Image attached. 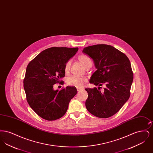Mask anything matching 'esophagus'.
I'll use <instances>...</instances> for the list:
<instances>
[{"instance_id":"34e87169","label":"esophagus","mask_w":153,"mask_h":153,"mask_svg":"<svg viewBox=\"0 0 153 153\" xmlns=\"http://www.w3.org/2000/svg\"><path fill=\"white\" fill-rule=\"evenodd\" d=\"M77 91H78V92H80V91H82V90H83V89H82V88H77Z\"/></svg>"}]
</instances>
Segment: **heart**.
<instances>
[{"label":"heart","mask_w":153,"mask_h":153,"mask_svg":"<svg viewBox=\"0 0 153 153\" xmlns=\"http://www.w3.org/2000/svg\"><path fill=\"white\" fill-rule=\"evenodd\" d=\"M78 59L80 61V62L82 64V65L84 66L85 68L89 65L92 64V61L91 58L87 55L80 54V56H79L78 57ZM71 65V60H68L66 62L65 67H64V71L66 73L69 72ZM86 81H87L86 78L75 76H71L69 77L66 80V82L68 85L77 88L82 87L85 84Z\"/></svg>","instance_id":"obj_1"}]
</instances>
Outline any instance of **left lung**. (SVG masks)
Wrapping results in <instances>:
<instances>
[{
	"label": "left lung",
	"mask_w": 153,
	"mask_h": 153,
	"mask_svg": "<svg viewBox=\"0 0 153 153\" xmlns=\"http://www.w3.org/2000/svg\"><path fill=\"white\" fill-rule=\"evenodd\" d=\"M82 52L93 59L97 69L90 79V83L99 85V88L106 85L103 93L97 88H85L88 94L86 108L95 117H112L130 97L134 78L130 61L124 53L105 44L88 46Z\"/></svg>",
	"instance_id": "left-lung-1"
}]
</instances>
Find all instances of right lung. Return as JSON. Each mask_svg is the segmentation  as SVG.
<instances>
[{"instance_id": "add662e5", "label": "right lung", "mask_w": 153, "mask_h": 153, "mask_svg": "<svg viewBox=\"0 0 153 153\" xmlns=\"http://www.w3.org/2000/svg\"><path fill=\"white\" fill-rule=\"evenodd\" d=\"M78 50V48H50L37 55L27 66L23 80L27 102L45 120H55L63 117L71 100L77 93L73 86L54 91L53 85L62 81L66 62Z\"/></svg>"}]
</instances>
